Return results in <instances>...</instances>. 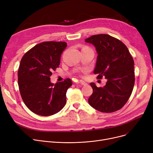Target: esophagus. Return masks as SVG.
<instances>
[{
	"instance_id": "esophagus-1",
	"label": "esophagus",
	"mask_w": 153,
	"mask_h": 153,
	"mask_svg": "<svg viewBox=\"0 0 153 153\" xmlns=\"http://www.w3.org/2000/svg\"><path fill=\"white\" fill-rule=\"evenodd\" d=\"M79 83L81 84V85H87V84L85 81H82V80H80V81H79Z\"/></svg>"
}]
</instances>
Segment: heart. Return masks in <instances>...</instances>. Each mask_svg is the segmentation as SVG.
Wrapping results in <instances>:
<instances>
[{"instance_id": "obj_1", "label": "heart", "mask_w": 153, "mask_h": 153, "mask_svg": "<svg viewBox=\"0 0 153 153\" xmlns=\"http://www.w3.org/2000/svg\"><path fill=\"white\" fill-rule=\"evenodd\" d=\"M84 48H85V47H84Z\"/></svg>"}]
</instances>
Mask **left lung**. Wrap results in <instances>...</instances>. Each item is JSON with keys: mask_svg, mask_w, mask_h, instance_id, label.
<instances>
[{"mask_svg": "<svg viewBox=\"0 0 153 153\" xmlns=\"http://www.w3.org/2000/svg\"><path fill=\"white\" fill-rule=\"evenodd\" d=\"M85 42L94 45L98 53L94 73L98 74V79L103 76L107 79L103 87L90 84L93 93L89 103L103 113L121 109L131 96L134 84V64L129 50L120 40L107 34L92 35Z\"/></svg>", "mask_w": 153, "mask_h": 153, "instance_id": "left-lung-1", "label": "left lung"}]
</instances>
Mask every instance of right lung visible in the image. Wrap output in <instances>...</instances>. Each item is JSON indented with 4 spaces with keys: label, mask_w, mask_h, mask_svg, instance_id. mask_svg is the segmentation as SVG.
Instances as JSON below:
<instances>
[{
    "label": "right lung",
    "mask_w": 153,
    "mask_h": 153,
    "mask_svg": "<svg viewBox=\"0 0 153 153\" xmlns=\"http://www.w3.org/2000/svg\"><path fill=\"white\" fill-rule=\"evenodd\" d=\"M67 46L63 42L39 43L22 57L18 71V84L22 99L32 112L42 116L58 113L65 106L70 79L50 82L52 72L59 68L61 55Z\"/></svg>",
    "instance_id": "obj_1"
}]
</instances>
